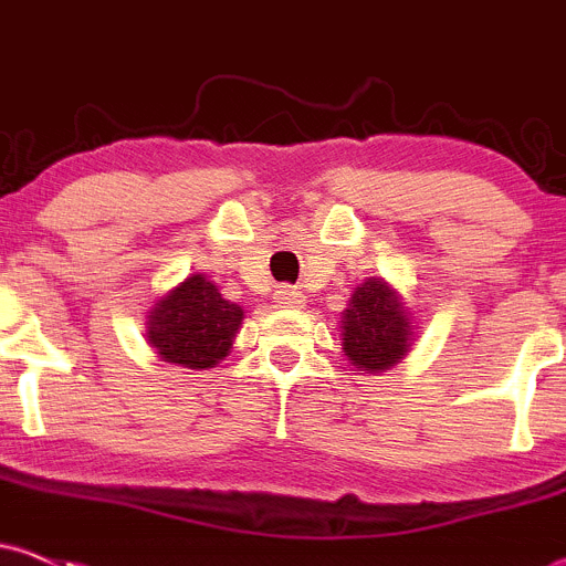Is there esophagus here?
<instances>
[{
  "label": "esophagus",
  "instance_id": "34e87169",
  "mask_svg": "<svg viewBox=\"0 0 566 566\" xmlns=\"http://www.w3.org/2000/svg\"><path fill=\"white\" fill-rule=\"evenodd\" d=\"M273 298H276V306H284V310H295V306L306 304L304 293H298L295 287H287V284H284V287H279L276 293H273Z\"/></svg>",
  "mask_w": 566,
  "mask_h": 566
}]
</instances>
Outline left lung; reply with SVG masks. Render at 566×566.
Returning a JSON list of instances; mask_svg holds the SVG:
<instances>
[{"instance_id": "8db88e82", "label": "left lung", "mask_w": 566, "mask_h": 566, "mask_svg": "<svg viewBox=\"0 0 566 566\" xmlns=\"http://www.w3.org/2000/svg\"><path fill=\"white\" fill-rule=\"evenodd\" d=\"M342 353L353 373H386L413 347V319L402 295L386 279L369 276L342 312Z\"/></svg>"}]
</instances>
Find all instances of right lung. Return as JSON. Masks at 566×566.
<instances>
[{
    "label": "right lung",
    "mask_w": 566,
    "mask_h": 566,
    "mask_svg": "<svg viewBox=\"0 0 566 566\" xmlns=\"http://www.w3.org/2000/svg\"><path fill=\"white\" fill-rule=\"evenodd\" d=\"M241 323V306L227 301L205 273H191L147 312L145 339L161 361L210 369L230 356Z\"/></svg>",
    "instance_id": "obj_1"
}]
</instances>
